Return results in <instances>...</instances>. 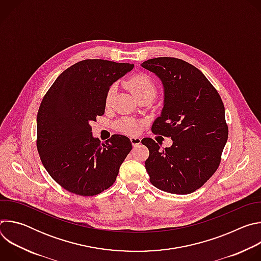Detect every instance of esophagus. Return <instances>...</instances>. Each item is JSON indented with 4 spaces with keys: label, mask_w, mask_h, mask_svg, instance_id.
<instances>
[{
    "label": "esophagus",
    "mask_w": 261,
    "mask_h": 261,
    "mask_svg": "<svg viewBox=\"0 0 261 261\" xmlns=\"http://www.w3.org/2000/svg\"><path fill=\"white\" fill-rule=\"evenodd\" d=\"M130 140H131V143H132L133 146H136V145L140 144V142H141V139L139 137H137V136L130 137Z\"/></svg>",
    "instance_id": "esophagus-1"
}]
</instances>
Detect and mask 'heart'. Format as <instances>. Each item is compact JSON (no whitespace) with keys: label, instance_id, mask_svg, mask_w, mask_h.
Listing matches in <instances>:
<instances>
[{"label":"heart","instance_id":"b5f03b06","mask_svg":"<svg viewBox=\"0 0 261 261\" xmlns=\"http://www.w3.org/2000/svg\"><path fill=\"white\" fill-rule=\"evenodd\" d=\"M128 89L137 97V99L141 97H154L157 94V88L154 83V81L150 77L145 75V74H137V75L131 77L127 83H126ZM115 95V87H111L107 94H106V105L109 106L111 103H113ZM118 128L120 131L126 134H136L139 131L140 124L137 123L134 120L131 119H122L118 123Z\"/></svg>","mask_w":261,"mask_h":261}]
</instances>
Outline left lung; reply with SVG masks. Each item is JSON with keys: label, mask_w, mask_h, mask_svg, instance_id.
Segmentation results:
<instances>
[{"label": "left lung", "mask_w": 261, "mask_h": 261, "mask_svg": "<svg viewBox=\"0 0 261 261\" xmlns=\"http://www.w3.org/2000/svg\"><path fill=\"white\" fill-rule=\"evenodd\" d=\"M155 73L164 88V106L152 132L171 137L161 150L152 138L141 140L150 156L145 169L156 188L172 194H189L215 173L228 138L225 108L203 73L175 58H155L141 64Z\"/></svg>", "instance_id": "obj_1"}]
</instances>
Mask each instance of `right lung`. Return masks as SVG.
Instances as JSON below:
<instances>
[{"label":"right lung","mask_w":261,"mask_h":261,"mask_svg":"<svg viewBox=\"0 0 261 261\" xmlns=\"http://www.w3.org/2000/svg\"><path fill=\"white\" fill-rule=\"evenodd\" d=\"M133 67L81 61L61 73L43 97L37 115V150L49 175L67 191L94 196L116 181L132 143L119 134L101 142L90 124L104 115L110 86Z\"/></svg>","instance_id":"add662e5"}]
</instances>
